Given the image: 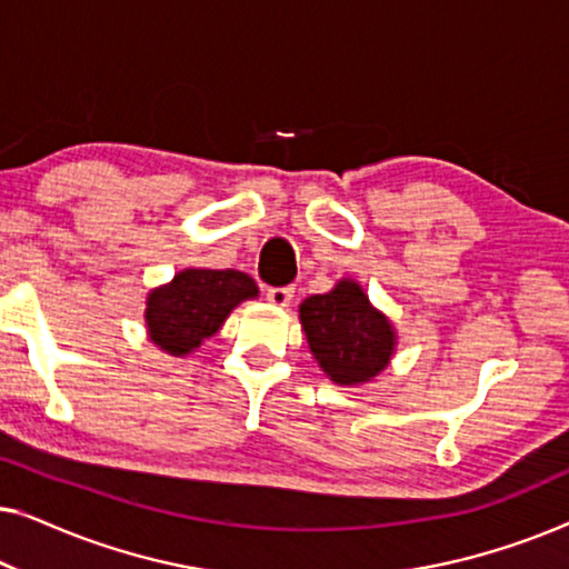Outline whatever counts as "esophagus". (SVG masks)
I'll return each instance as SVG.
<instances>
[{"instance_id": "1", "label": "esophagus", "mask_w": 569, "mask_h": 569, "mask_svg": "<svg viewBox=\"0 0 569 569\" xmlns=\"http://www.w3.org/2000/svg\"><path fill=\"white\" fill-rule=\"evenodd\" d=\"M267 298H269V302H274V306H282V308L290 306L292 287H269Z\"/></svg>"}]
</instances>
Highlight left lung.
I'll use <instances>...</instances> for the list:
<instances>
[{
  "label": "left lung",
  "instance_id": "1",
  "mask_svg": "<svg viewBox=\"0 0 569 569\" xmlns=\"http://www.w3.org/2000/svg\"><path fill=\"white\" fill-rule=\"evenodd\" d=\"M300 321L310 352L333 383H365L391 360V323L370 306L360 284L349 279L302 302Z\"/></svg>",
  "mask_w": 569,
  "mask_h": 569
}]
</instances>
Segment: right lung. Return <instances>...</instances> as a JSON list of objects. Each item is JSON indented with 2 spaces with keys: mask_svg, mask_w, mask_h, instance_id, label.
I'll return each instance as SVG.
<instances>
[{
  "mask_svg": "<svg viewBox=\"0 0 569 569\" xmlns=\"http://www.w3.org/2000/svg\"><path fill=\"white\" fill-rule=\"evenodd\" d=\"M259 287L236 269H186L147 298V329L160 349L186 355L220 329L230 310Z\"/></svg>",
  "mask_w": 569,
  "mask_h": 569,
  "instance_id": "1",
  "label": "right lung"
}]
</instances>
